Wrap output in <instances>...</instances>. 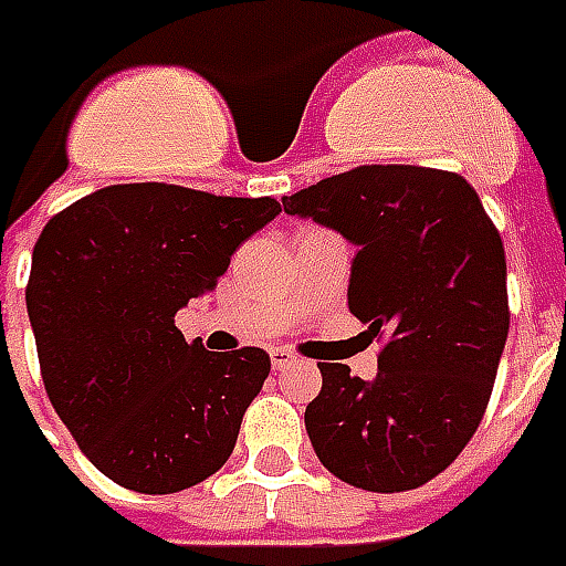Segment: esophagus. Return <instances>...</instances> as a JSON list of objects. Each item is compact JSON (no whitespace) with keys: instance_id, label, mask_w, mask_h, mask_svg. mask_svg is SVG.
Listing matches in <instances>:
<instances>
[{"instance_id":"esophagus-1","label":"esophagus","mask_w":566,"mask_h":566,"mask_svg":"<svg viewBox=\"0 0 566 566\" xmlns=\"http://www.w3.org/2000/svg\"><path fill=\"white\" fill-rule=\"evenodd\" d=\"M271 366L274 371H286L290 366H295V354H290L286 347H271Z\"/></svg>"}]
</instances>
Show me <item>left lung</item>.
Instances as JSON below:
<instances>
[{
	"mask_svg": "<svg viewBox=\"0 0 566 566\" xmlns=\"http://www.w3.org/2000/svg\"><path fill=\"white\" fill-rule=\"evenodd\" d=\"M354 243L347 307L384 335L378 375L323 363L304 411L319 463L396 494L457 460L482 423L509 335L506 252L463 176L368 164L283 198Z\"/></svg>",
	"mask_w": 566,
	"mask_h": 566,
	"instance_id": "1",
	"label": "left lung"
}]
</instances>
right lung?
Returning <instances> with one entry per match:
<instances>
[{
    "label": "right lung",
    "instance_id": "1",
    "mask_svg": "<svg viewBox=\"0 0 566 566\" xmlns=\"http://www.w3.org/2000/svg\"><path fill=\"white\" fill-rule=\"evenodd\" d=\"M274 216V198L130 182L75 200L42 228L27 283L42 380L84 457L115 484L176 494L226 467L271 356L212 354L188 344L174 316Z\"/></svg>",
    "mask_w": 566,
    "mask_h": 566
}]
</instances>
